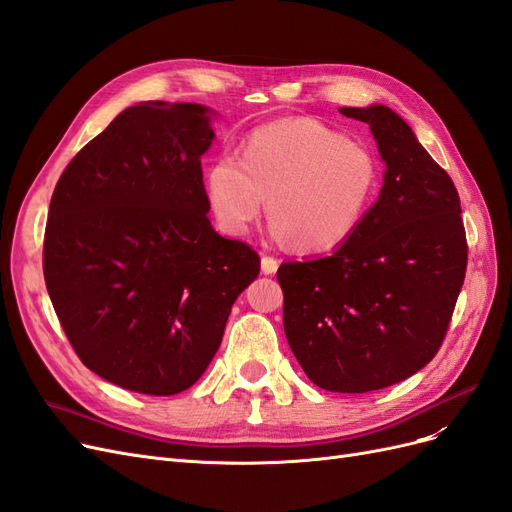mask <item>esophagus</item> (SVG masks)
Segmentation results:
<instances>
[{"label": "esophagus", "instance_id": "obj_1", "mask_svg": "<svg viewBox=\"0 0 512 512\" xmlns=\"http://www.w3.org/2000/svg\"><path fill=\"white\" fill-rule=\"evenodd\" d=\"M260 267H262V273H265V275H273L277 271V267H280V262H277V258H273V256L262 254Z\"/></svg>", "mask_w": 512, "mask_h": 512}]
</instances>
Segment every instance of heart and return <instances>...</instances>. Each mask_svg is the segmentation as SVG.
I'll list each match as a JSON object with an SVG mask.
<instances>
[{"label": "heart", "mask_w": 512, "mask_h": 512, "mask_svg": "<svg viewBox=\"0 0 512 512\" xmlns=\"http://www.w3.org/2000/svg\"><path fill=\"white\" fill-rule=\"evenodd\" d=\"M205 188L226 235L243 237L269 198L277 237L301 252H324L365 218L378 188V162L363 143L316 119H280L245 138L241 160L228 153L213 160Z\"/></svg>", "instance_id": "b5f03b06"}]
</instances>
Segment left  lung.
<instances>
[{
    "instance_id": "8db88e82",
    "label": "left lung",
    "mask_w": 512,
    "mask_h": 512,
    "mask_svg": "<svg viewBox=\"0 0 512 512\" xmlns=\"http://www.w3.org/2000/svg\"><path fill=\"white\" fill-rule=\"evenodd\" d=\"M369 123L384 185L331 256L284 262V331L316 386L367 393L397 384L438 354L468 267L453 179L389 106L339 108Z\"/></svg>"
}]
</instances>
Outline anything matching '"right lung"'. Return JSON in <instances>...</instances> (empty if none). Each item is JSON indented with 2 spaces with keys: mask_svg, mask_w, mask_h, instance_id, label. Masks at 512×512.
<instances>
[{
  "mask_svg": "<svg viewBox=\"0 0 512 512\" xmlns=\"http://www.w3.org/2000/svg\"><path fill=\"white\" fill-rule=\"evenodd\" d=\"M207 113L126 108L70 160L46 220L44 282L68 342L94 374L143 395L205 374L260 273L252 247L220 237L207 215Z\"/></svg>",
  "mask_w": 512,
  "mask_h": 512,
  "instance_id": "right-lung-1",
  "label": "right lung"
}]
</instances>
